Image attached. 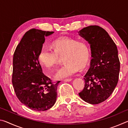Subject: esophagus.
Returning <instances> with one entry per match:
<instances>
[{
	"label": "esophagus",
	"mask_w": 128,
	"mask_h": 128,
	"mask_svg": "<svg viewBox=\"0 0 128 128\" xmlns=\"http://www.w3.org/2000/svg\"><path fill=\"white\" fill-rule=\"evenodd\" d=\"M71 80H72V78H66V79L63 80V81H66V82H69V81H70Z\"/></svg>",
	"instance_id": "34e87169"
}]
</instances>
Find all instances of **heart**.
I'll return each mask as SVG.
<instances>
[{"instance_id":"obj_1","label":"heart","mask_w":128,"mask_h":128,"mask_svg":"<svg viewBox=\"0 0 128 128\" xmlns=\"http://www.w3.org/2000/svg\"><path fill=\"white\" fill-rule=\"evenodd\" d=\"M54 50L43 47L38 55L41 64L52 69L59 64L64 57L66 62L55 75V79H62L74 74L79 68H84L90 58V50L87 43L76 38L62 36L52 43Z\"/></svg>"}]
</instances>
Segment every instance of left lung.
Masks as SVG:
<instances>
[{
  "mask_svg": "<svg viewBox=\"0 0 128 128\" xmlns=\"http://www.w3.org/2000/svg\"><path fill=\"white\" fill-rule=\"evenodd\" d=\"M90 44V66L84 76L85 87L78 93L81 98L92 104L106 100L118 81L120 63L115 43L106 30L91 25L78 32Z\"/></svg>",
  "mask_w": 128,
  "mask_h": 128,
  "instance_id": "8db88e82",
  "label": "left lung"
}]
</instances>
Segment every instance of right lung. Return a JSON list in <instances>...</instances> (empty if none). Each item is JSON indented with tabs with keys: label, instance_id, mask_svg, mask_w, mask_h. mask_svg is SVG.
<instances>
[{
	"label": "right lung",
	"instance_id": "1",
	"mask_svg": "<svg viewBox=\"0 0 128 128\" xmlns=\"http://www.w3.org/2000/svg\"><path fill=\"white\" fill-rule=\"evenodd\" d=\"M53 33L36 29L29 30L17 45L13 58L12 82L15 93L21 103L34 111L51 108L58 96L60 81L54 84L43 74L38 60L44 37Z\"/></svg>",
	"mask_w": 128,
	"mask_h": 128
}]
</instances>
